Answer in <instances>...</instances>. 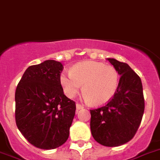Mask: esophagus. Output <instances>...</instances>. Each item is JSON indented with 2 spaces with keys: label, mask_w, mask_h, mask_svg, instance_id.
<instances>
[{
  "label": "esophagus",
  "mask_w": 160,
  "mask_h": 160,
  "mask_svg": "<svg viewBox=\"0 0 160 160\" xmlns=\"http://www.w3.org/2000/svg\"><path fill=\"white\" fill-rule=\"evenodd\" d=\"M83 108H84V106H83V105H80V104H79V103L76 104V109H77V110H80V109H83Z\"/></svg>",
  "instance_id": "1"
}]
</instances>
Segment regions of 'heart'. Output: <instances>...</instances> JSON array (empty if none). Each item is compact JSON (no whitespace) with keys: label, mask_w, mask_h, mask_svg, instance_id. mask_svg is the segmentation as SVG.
<instances>
[{"label":"heart","mask_w":160,"mask_h":160,"mask_svg":"<svg viewBox=\"0 0 160 160\" xmlns=\"http://www.w3.org/2000/svg\"><path fill=\"white\" fill-rule=\"evenodd\" d=\"M119 81L120 75L114 67L93 61L77 63L72 71L63 72L60 75L61 85L68 97H75L84 85V98L96 106L113 99Z\"/></svg>","instance_id":"b5f03b06"}]
</instances>
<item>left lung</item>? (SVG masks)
<instances>
[{"label":"left lung","instance_id":"8db88e82","mask_svg":"<svg viewBox=\"0 0 160 160\" xmlns=\"http://www.w3.org/2000/svg\"><path fill=\"white\" fill-rule=\"evenodd\" d=\"M121 76L113 99L91 109L90 128L94 139L105 147H118L135 135L145 109L141 79L127 63L107 59Z\"/></svg>","mask_w":160,"mask_h":160}]
</instances>
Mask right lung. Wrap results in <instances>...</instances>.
<instances>
[{"label": "right lung", "mask_w": 160, "mask_h": 160, "mask_svg": "<svg viewBox=\"0 0 160 160\" xmlns=\"http://www.w3.org/2000/svg\"><path fill=\"white\" fill-rule=\"evenodd\" d=\"M60 62L46 60L26 69L15 92V120L27 141L55 149L68 138L76 103L63 93Z\"/></svg>", "instance_id": "add662e5"}]
</instances>
